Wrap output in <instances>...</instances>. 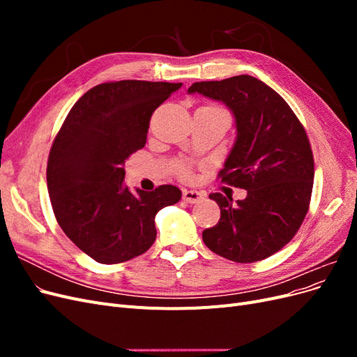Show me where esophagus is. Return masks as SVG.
<instances>
[{
	"instance_id": "esophagus-1",
	"label": "esophagus",
	"mask_w": 357,
	"mask_h": 357,
	"mask_svg": "<svg viewBox=\"0 0 357 357\" xmlns=\"http://www.w3.org/2000/svg\"><path fill=\"white\" fill-rule=\"evenodd\" d=\"M183 199L189 204H197L202 199V193L198 190H183Z\"/></svg>"
}]
</instances>
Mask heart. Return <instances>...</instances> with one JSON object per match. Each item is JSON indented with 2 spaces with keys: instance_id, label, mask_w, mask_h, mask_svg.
I'll use <instances>...</instances> for the list:
<instances>
[{
  "instance_id": "heart-1",
  "label": "heart",
  "mask_w": 357,
  "mask_h": 357,
  "mask_svg": "<svg viewBox=\"0 0 357 357\" xmlns=\"http://www.w3.org/2000/svg\"><path fill=\"white\" fill-rule=\"evenodd\" d=\"M207 107H214V105H207ZM215 109H219V107H215Z\"/></svg>"
}]
</instances>
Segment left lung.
Returning <instances> with one entry per match:
<instances>
[{"label": "left lung", "mask_w": 357, "mask_h": 357, "mask_svg": "<svg viewBox=\"0 0 357 357\" xmlns=\"http://www.w3.org/2000/svg\"><path fill=\"white\" fill-rule=\"evenodd\" d=\"M188 92L220 101L234 114L236 138L219 176L247 190L235 204L211 193L220 219L202 240L229 261H262L294 238L308 211L314 160L305 129L282 96L252 75L197 82Z\"/></svg>", "instance_id": "1"}]
</instances>
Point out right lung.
I'll return each mask as SVG.
<instances>
[{
  "instance_id": "right-lung-1",
  "label": "right lung",
  "mask_w": 357,
  "mask_h": 357,
  "mask_svg": "<svg viewBox=\"0 0 357 357\" xmlns=\"http://www.w3.org/2000/svg\"><path fill=\"white\" fill-rule=\"evenodd\" d=\"M181 83L121 80L102 83L73 105L52 144L47 189L68 238L100 264H121L156 240L159 210L177 204L178 188L153 192L125 185V160L143 149L150 117Z\"/></svg>"
}]
</instances>
